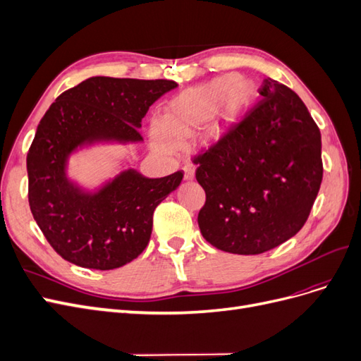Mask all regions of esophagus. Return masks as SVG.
<instances>
[{
	"instance_id": "esophagus-1",
	"label": "esophagus",
	"mask_w": 361,
	"mask_h": 361,
	"mask_svg": "<svg viewBox=\"0 0 361 361\" xmlns=\"http://www.w3.org/2000/svg\"><path fill=\"white\" fill-rule=\"evenodd\" d=\"M194 176H195L194 167L191 166V164H187V166L183 167V178L187 179V180H192V179H194Z\"/></svg>"
}]
</instances>
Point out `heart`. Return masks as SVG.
<instances>
[{
  "instance_id": "1",
  "label": "heart",
  "mask_w": 361,
  "mask_h": 361,
  "mask_svg": "<svg viewBox=\"0 0 361 361\" xmlns=\"http://www.w3.org/2000/svg\"><path fill=\"white\" fill-rule=\"evenodd\" d=\"M238 82V75H224L212 82L206 84L200 89L188 90L173 99L166 118L162 123H155L152 128V135L157 146L164 152H174L179 149V138L188 137L195 129L204 125L218 108L221 106L225 96ZM251 99V89L247 84L238 85L229 94L221 108L220 120H216L206 130L209 140L220 138L224 128L235 122L238 116L244 111Z\"/></svg>"
}]
</instances>
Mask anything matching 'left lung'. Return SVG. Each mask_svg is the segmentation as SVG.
I'll return each mask as SVG.
<instances>
[{
  "instance_id": "obj_1",
  "label": "left lung",
  "mask_w": 361,
  "mask_h": 361,
  "mask_svg": "<svg viewBox=\"0 0 361 361\" xmlns=\"http://www.w3.org/2000/svg\"><path fill=\"white\" fill-rule=\"evenodd\" d=\"M262 99L194 155L206 192L203 238L233 255H260L297 235L322 182L321 133L300 96L265 78Z\"/></svg>"
}]
</instances>
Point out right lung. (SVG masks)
Masks as SVG:
<instances>
[{
	"mask_svg": "<svg viewBox=\"0 0 361 361\" xmlns=\"http://www.w3.org/2000/svg\"><path fill=\"white\" fill-rule=\"evenodd\" d=\"M170 80L93 76L63 92L42 117L27 154L28 203L49 245L73 265L114 269L147 247L154 211L179 187L183 173L149 179L126 170L97 192L66 178L72 152L94 141H141V120Z\"/></svg>",
	"mask_w": 361,
	"mask_h": 361,
	"instance_id": "1",
	"label": "right lung"
}]
</instances>
